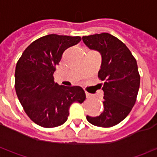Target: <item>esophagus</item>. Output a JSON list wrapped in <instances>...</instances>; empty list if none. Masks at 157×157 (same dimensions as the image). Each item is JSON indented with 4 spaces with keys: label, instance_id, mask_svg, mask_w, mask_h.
<instances>
[{
    "label": "esophagus",
    "instance_id": "esophagus-1",
    "mask_svg": "<svg viewBox=\"0 0 157 157\" xmlns=\"http://www.w3.org/2000/svg\"><path fill=\"white\" fill-rule=\"evenodd\" d=\"M86 98H92V95L91 94V93H89V92H86Z\"/></svg>",
    "mask_w": 157,
    "mask_h": 157
}]
</instances>
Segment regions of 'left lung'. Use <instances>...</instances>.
I'll return each mask as SVG.
<instances>
[{
    "label": "left lung",
    "instance_id": "8db88e82",
    "mask_svg": "<svg viewBox=\"0 0 157 157\" xmlns=\"http://www.w3.org/2000/svg\"><path fill=\"white\" fill-rule=\"evenodd\" d=\"M82 40L102 55L98 78L104 82V109L99 116H86V119L93 125L109 128L124 120L136 102L140 82L137 62L128 47L108 33L83 36Z\"/></svg>",
    "mask_w": 157,
    "mask_h": 157
}]
</instances>
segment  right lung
Returning a JSON list of instances; mask_svg holds the SVG:
<instances>
[{"mask_svg": "<svg viewBox=\"0 0 157 157\" xmlns=\"http://www.w3.org/2000/svg\"><path fill=\"white\" fill-rule=\"evenodd\" d=\"M79 36L48 34L36 39L16 65L17 96L29 118L44 128H55L67 120L73 102H84V90L55 82L54 72L65 49L81 41Z\"/></svg>", "mask_w": 157, "mask_h": 157, "instance_id": "add662e5", "label": "right lung"}]
</instances>
